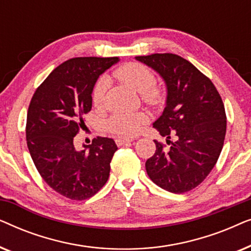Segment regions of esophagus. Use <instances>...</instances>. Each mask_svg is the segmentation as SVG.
I'll list each match as a JSON object with an SVG mask.
<instances>
[{"label": "esophagus", "instance_id": "esophagus-1", "mask_svg": "<svg viewBox=\"0 0 251 251\" xmlns=\"http://www.w3.org/2000/svg\"><path fill=\"white\" fill-rule=\"evenodd\" d=\"M131 142H132V139H125V138H116L115 139V143L118 146H122V145H125V144H129Z\"/></svg>", "mask_w": 251, "mask_h": 251}]
</instances>
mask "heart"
Masks as SVG:
<instances>
[{"label":"heart","instance_id":"obj_1","mask_svg":"<svg viewBox=\"0 0 251 251\" xmlns=\"http://www.w3.org/2000/svg\"><path fill=\"white\" fill-rule=\"evenodd\" d=\"M114 77L122 83L139 92L143 101L150 107H159L164 100V94L155 83L153 72L139 63H126L114 71ZM108 87L107 78L101 77L96 82L91 92V100L95 107H101L105 101V94ZM146 123L142 113H116L105 123L106 129L114 135L133 137L142 131Z\"/></svg>","mask_w":251,"mask_h":251}]
</instances>
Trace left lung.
Here are the masks:
<instances>
[{
    "instance_id": "left-lung-1",
    "label": "left lung",
    "mask_w": 251,
    "mask_h": 251,
    "mask_svg": "<svg viewBox=\"0 0 251 251\" xmlns=\"http://www.w3.org/2000/svg\"><path fill=\"white\" fill-rule=\"evenodd\" d=\"M166 81L168 96L162 115L153 123L169 149L154 140L156 151L146 161L149 177L171 193H186L203 181L215 167L226 133L222 97L210 78L174 53L138 56ZM174 134L176 142L170 140Z\"/></svg>"
}]
</instances>
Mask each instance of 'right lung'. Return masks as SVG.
Instances as JSON below:
<instances>
[{
    "label": "right lung",
    "mask_w": 251,
    "mask_h": 251,
    "mask_svg": "<svg viewBox=\"0 0 251 251\" xmlns=\"http://www.w3.org/2000/svg\"><path fill=\"white\" fill-rule=\"evenodd\" d=\"M119 57H77L60 64L39 85L26 122L27 147L43 180L63 197L82 201L106 184L118 146L107 137L75 149L74 137L91 111V92L99 75Z\"/></svg>",
    "instance_id": "add662e5"
}]
</instances>
